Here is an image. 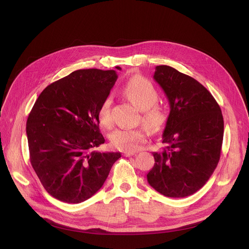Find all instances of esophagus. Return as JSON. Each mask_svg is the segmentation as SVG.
I'll list each match as a JSON object with an SVG mask.
<instances>
[{
    "label": "esophagus",
    "instance_id": "esophagus-1",
    "mask_svg": "<svg viewBox=\"0 0 249 249\" xmlns=\"http://www.w3.org/2000/svg\"><path fill=\"white\" fill-rule=\"evenodd\" d=\"M134 155H136L135 152H125V153L123 154L124 157H131V156H134Z\"/></svg>",
    "mask_w": 249,
    "mask_h": 249
}]
</instances>
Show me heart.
<instances>
[{"instance_id": "1", "label": "heart", "mask_w": 249, "mask_h": 249, "mask_svg": "<svg viewBox=\"0 0 249 249\" xmlns=\"http://www.w3.org/2000/svg\"><path fill=\"white\" fill-rule=\"evenodd\" d=\"M124 95L140 110L143 111V122L152 132L160 131L166 123L164 111L155 105L159 99V93L154 85L141 76L131 78L123 87ZM112 98L106 97L100 104L97 116L104 127L112 125L111 115ZM110 142L113 147L124 152H135L147 141V130L144 128L117 129L110 134Z\"/></svg>"}]
</instances>
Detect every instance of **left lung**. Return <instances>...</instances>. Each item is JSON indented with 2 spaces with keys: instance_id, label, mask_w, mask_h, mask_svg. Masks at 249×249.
<instances>
[{
  "instance_id": "1",
  "label": "left lung",
  "mask_w": 249,
  "mask_h": 249,
  "mask_svg": "<svg viewBox=\"0 0 249 249\" xmlns=\"http://www.w3.org/2000/svg\"><path fill=\"white\" fill-rule=\"evenodd\" d=\"M155 81L163 89L170 112L162 134L164 147L154 152L149 184L171 198L194 194L209 180L221 157L222 110L211 92L172 67L157 66Z\"/></svg>"
}]
</instances>
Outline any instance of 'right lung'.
Returning a JSON list of instances; mask_svg holds the SVG:
<instances>
[{
    "label": "right lung",
    "instance_id": "add662e5",
    "mask_svg": "<svg viewBox=\"0 0 249 249\" xmlns=\"http://www.w3.org/2000/svg\"><path fill=\"white\" fill-rule=\"evenodd\" d=\"M117 78L114 70L75 71L46 87L28 115L31 165L45 190L62 202L90 198L121 158L120 153L96 151L105 141L97 111Z\"/></svg>",
    "mask_w": 249,
    "mask_h": 249
}]
</instances>
